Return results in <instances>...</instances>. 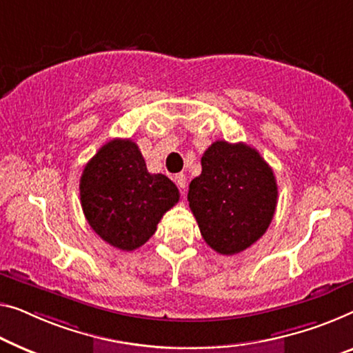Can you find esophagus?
Instances as JSON below:
<instances>
[{
  "label": "esophagus",
  "mask_w": 353,
  "mask_h": 353,
  "mask_svg": "<svg viewBox=\"0 0 353 353\" xmlns=\"http://www.w3.org/2000/svg\"><path fill=\"white\" fill-rule=\"evenodd\" d=\"M174 182L177 183V187L181 188V192L182 193H185V185H187V177H185V174H176L174 176Z\"/></svg>",
  "instance_id": "34e87169"
}]
</instances>
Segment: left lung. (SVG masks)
Segmentation results:
<instances>
[{"mask_svg": "<svg viewBox=\"0 0 353 353\" xmlns=\"http://www.w3.org/2000/svg\"><path fill=\"white\" fill-rule=\"evenodd\" d=\"M188 188V204L206 244L234 255L266 233L277 206V183L259 150L215 141Z\"/></svg>", "mask_w": 353, "mask_h": 353, "instance_id": "left-lung-1", "label": "left lung"}]
</instances>
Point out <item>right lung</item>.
<instances>
[{
  "mask_svg": "<svg viewBox=\"0 0 353 353\" xmlns=\"http://www.w3.org/2000/svg\"><path fill=\"white\" fill-rule=\"evenodd\" d=\"M81 204L87 222L115 249H138L179 201V190L165 174H150L139 147L112 139L87 163L81 176Z\"/></svg>",
  "mask_w": 353,
  "mask_h": 353,
  "instance_id": "right-lung-1",
  "label": "right lung"
}]
</instances>
